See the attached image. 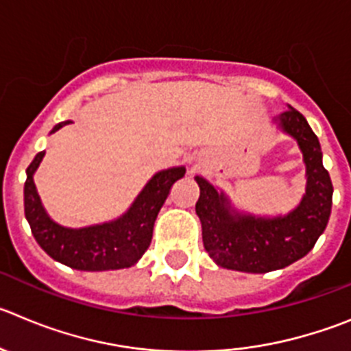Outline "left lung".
<instances>
[{"instance_id": "left-lung-1", "label": "left lung", "mask_w": 351, "mask_h": 351, "mask_svg": "<svg viewBox=\"0 0 351 351\" xmlns=\"http://www.w3.org/2000/svg\"><path fill=\"white\" fill-rule=\"evenodd\" d=\"M276 128L298 143L306 167V189L287 214L257 215L240 210L223 189L197 176V215L204 247L221 268L245 273L282 269L306 256L329 223L332 182L322 163V147L306 118L289 106L275 118Z\"/></svg>"}]
</instances>
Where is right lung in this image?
Returning <instances> with one entry per match:
<instances>
[{
	"mask_svg": "<svg viewBox=\"0 0 351 351\" xmlns=\"http://www.w3.org/2000/svg\"><path fill=\"white\" fill-rule=\"evenodd\" d=\"M67 123L69 120L57 123L50 134H56ZM43 156L45 151L38 153L25 170V219L36 242L51 259L82 271H106L136 265L149 247L154 221L169 197L170 188L186 173V167L182 165L160 170L117 219L83 228H67L51 219L38 195L34 172Z\"/></svg>",
	"mask_w": 351,
	"mask_h": 351,
	"instance_id": "add662e5",
	"label": "right lung"
}]
</instances>
